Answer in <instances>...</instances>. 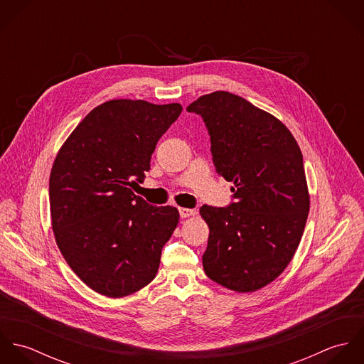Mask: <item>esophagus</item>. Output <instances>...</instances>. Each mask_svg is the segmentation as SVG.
<instances>
[{
  "mask_svg": "<svg viewBox=\"0 0 364 364\" xmlns=\"http://www.w3.org/2000/svg\"><path fill=\"white\" fill-rule=\"evenodd\" d=\"M179 214H181L182 218H188V217H191V215L195 214V210H192V208H179Z\"/></svg>",
  "mask_w": 364,
  "mask_h": 364,
  "instance_id": "1",
  "label": "esophagus"
}]
</instances>
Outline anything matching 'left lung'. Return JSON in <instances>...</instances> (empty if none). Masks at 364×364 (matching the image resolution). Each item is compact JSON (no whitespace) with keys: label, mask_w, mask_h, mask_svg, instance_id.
<instances>
[{"label":"left lung","mask_w":364,"mask_h":364,"mask_svg":"<svg viewBox=\"0 0 364 364\" xmlns=\"http://www.w3.org/2000/svg\"><path fill=\"white\" fill-rule=\"evenodd\" d=\"M206 123L215 171L234 203L200 208L208 223L203 267L225 289L252 293L293 259L310 211L301 150L290 130L247 100L215 91L188 106Z\"/></svg>","instance_id":"obj_1"}]
</instances>
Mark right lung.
I'll list each match as a JSON object with an SVG mask.
<instances>
[{"label": "right lung", "instance_id": "add662e5", "mask_svg": "<svg viewBox=\"0 0 364 364\" xmlns=\"http://www.w3.org/2000/svg\"><path fill=\"white\" fill-rule=\"evenodd\" d=\"M179 104L113 100L92 109L53 162L49 196L57 247L94 291L120 299L147 286L179 223L172 206L149 205L133 189Z\"/></svg>", "mask_w": 364, "mask_h": 364}]
</instances>
